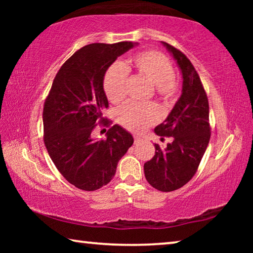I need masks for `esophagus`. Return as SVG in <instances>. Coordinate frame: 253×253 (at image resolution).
<instances>
[{"label":"esophagus","mask_w":253,"mask_h":253,"mask_svg":"<svg viewBox=\"0 0 253 253\" xmlns=\"http://www.w3.org/2000/svg\"><path fill=\"white\" fill-rule=\"evenodd\" d=\"M134 139H135V144H138L143 140V138H140L138 136H134Z\"/></svg>","instance_id":"34e87169"}]
</instances>
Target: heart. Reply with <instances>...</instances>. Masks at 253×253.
Listing matches in <instances>:
<instances>
[{"label":"heart","instance_id":"heart-1","mask_svg":"<svg viewBox=\"0 0 253 253\" xmlns=\"http://www.w3.org/2000/svg\"><path fill=\"white\" fill-rule=\"evenodd\" d=\"M134 69L154 85L156 95L170 102L177 92V81L168 57L157 51H144L124 63L110 66L104 76V91L108 100L119 104L126 95L127 70ZM161 113L153 104L137 105L128 102L117 110V122L127 129L140 132L160 122Z\"/></svg>","mask_w":253,"mask_h":253}]
</instances>
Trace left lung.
<instances>
[{"label":"left lung","mask_w":253,"mask_h":253,"mask_svg":"<svg viewBox=\"0 0 253 253\" xmlns=\"http://www.w3.org/2000/svg\"><path fill=\"white\" fill-rule=\"evenodd\" d=\"M182 75V93L169 116L155 127V134L172 137L165 148L155 144V155L144 164L147 182L162 192H170L194 176L210 142L209 101L198 72L181 51L162 41Z\"/></svg>","instance_id":"obj_1"}]
</instances>
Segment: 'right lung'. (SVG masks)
<instances>
[{
    "instance_id": "1",
    "label": "right lung",
    "mask_w": 253,
    "mask_h": 253,
    "mask_svg": "<svg viewBox=\"0 0 253 253\" xmlns=\"http://www.w3.org/2000/svg\"><path fill=\"white\" fill-rule=\"evenodd\" d=\"M137 42L91 43L63 63L44 102V144L62 176L76 187L95 191L108 184L134 138L114 125L105 139L92 137L102 110L108 107L104 76L118 57Z\"/></svg>"
}]
</instances>
